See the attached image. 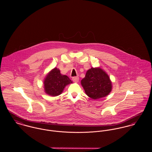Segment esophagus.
<instances>
[{
  "instance_id": "34e87169",
  "label": "esophagus",
  "mask_w": 152,
  "mask_h": 152,
  "mask_svg": "<svg viewBox=\"0 0 152 152\" xmlns=\"http://www.w3.org/2000/svg\"><path fill=\"white\" fill-rule=\"evenodd\" d=\"M72 80L74 83H78L79 81V78L78 77H72Z\"/></svg>"
}]
</instances>
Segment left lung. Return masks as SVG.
Wrapping results in <instances>:
<instances>
[{
	"instance_id": "obj_1",
	"label": "left lung",
	"mask_w": 152,
	"mask_h": 152,
	"mask_svg": "<svg viewBox=\"0 0 152 152\" xmlns=\"http://www.w3.org/2000/svg\"><path fill=\"white\" fill-rule=\"evenodd\" d=\"M81 83L86 94L93 99L105 97L112 88L108 75L99 67L88 69Z\"/></svg>"
}]
</instances>
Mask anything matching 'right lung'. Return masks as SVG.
<instances>
[{
  "mask_svg": "<svg viewBox=\"0 0 152 152\" xmlns=\"http://www.w3.org/2000/svg\"><path fill=\"white\" fill-rule=\"evenodd\" d=\"M71 80L65 75H62L57 68L50 71L44 80L45 92L52 96L60 95L65 86L72 83Z\"/></svg>",
  "mask_w": 152,
  "mask_h": 152,
  "instance_id": "1",
  "label": "right lung"
}]
</instances>
